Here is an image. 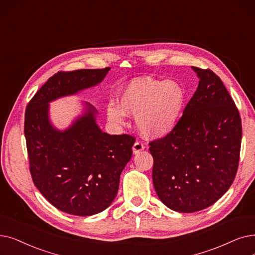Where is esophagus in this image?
<instances>
[{"label": "esophagus", "mask_w": 255, "mask_h": 255, "mask_svg": "<svg viewBox=\"0 0 255 255\" xmlns=\"http://www.w3.org/2000/svg\"><path fill=\"white\" fill-rule=\"evenodd\" d=\"M143 148H145V147H143V145H142L141 142L135 141L133 147H132V151H133V154H137V153H139L140 151H142Z\"/></svg>", "instance_id": "1"}]
</instances>
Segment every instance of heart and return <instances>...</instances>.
I'll return each mask as SVG.
<instances>
[{"instance_id": "heart-1", "label": "heart", "mask_w": 255, "mask_h": 255, "mask_svg": "<svg viewBox=\"0 0 255 255\" xmlns=\"http://www.w3.org/2000/svg\"><path fill=\"white\" fill-rule=\"evenodd\" d=\"M118 101L120 108L115 104L107 106L110 123L121 126L125 124L126 115L134 117L139 133L157 139L170 134L178 124L185 93L177 81L138 77L121 91Z\"/></svg>"}]
</instances>
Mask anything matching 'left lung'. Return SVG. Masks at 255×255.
Returning <instances> with one entry per match:
<instances>
[{
  "instance_id": "1",
  "label": "left lung",
  "mask_w": 255,
  "mask_h": 255,
  "mask_svg": "<svg viewBox=\"0 0 255 255\" xmlns=\"http://www.w3.org/2000/svg\"><path fill=\"white\" fill-rule=\"evenodd\" d=\"M194 96L170 134L150 142L152 179L160 201L174 212L195 213L217 202L238 171L242 124L222 80L192 66Z\"/></svg>"
}]
</instances>
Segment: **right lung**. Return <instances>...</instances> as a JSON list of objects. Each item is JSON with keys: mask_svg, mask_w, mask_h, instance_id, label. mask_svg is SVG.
Returning a JSON list of instances; mask_svg holds the SVG:
<instances>
[{"mask_svg": "<svg viewBox=\"0 0 255 255\" xmlns=\"http://www.w3.org/2000/svg\"><path fill=\"white\" fill-rule=\"evenodd\" d=\"M109 70L55 74L26 108L25 137L33 182L53 206L70 215L93 216L113 203L135 139L103 132L97 124V109L87 102L82 114L59 130L51 122L50 103L98 85Z\"/></svg>", "mask_w": 255, "mask_h": 255, "instance_id": "add662e5", "label": "right lung"}]
</instances>
